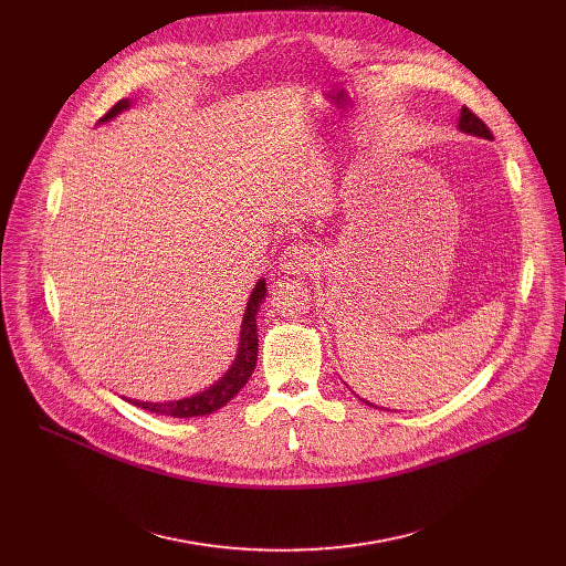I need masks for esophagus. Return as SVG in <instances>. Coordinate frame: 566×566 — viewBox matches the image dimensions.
<instances>
[{
    "label": "esophagus",
    "instance_id": "obj_1",
    "mask_svg": "<svg viewBox=\"0 0 566 566\" xmlns=\"http://www.w3.org/2000/svg\"><path fill=\"white\" fill-rule=\"evenodd\" d=\"M317 264V253L306 241H295L282 255V271L289 275H300L313 271Z\"/></svg>",
    "mask_w": 566,
    "mask_h": 566
}]
</instances>
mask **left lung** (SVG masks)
I'll return each instance as SVG.
<instances>
[{
  "label": "left lung",
  "instance_id": "obj_1",
  "mask_svg": "<svg viewBox=\"0 0 566 566\" xmlns=\"http://www.w3.org/2000/svg\"><path fill=\"white\" fill-rule=\"evenodd\" d=\"M459 127H461V132H465V134H474V136H483V138H493V134H491V129L486 127V123H483L476 114H472V109H468V107L461 109ZM365 402H367V400H365ZM369 406H371V402H369Z\"/></svg>",
  "mask_w": 566,
  "mask_h": 566
}]
</instances>
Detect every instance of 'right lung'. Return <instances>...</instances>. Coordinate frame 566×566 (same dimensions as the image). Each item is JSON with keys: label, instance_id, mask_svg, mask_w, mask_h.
I'll list each match as a JSON object with an SVG mask.
<instances>
[{"label": "right lung", "instance_id": "obj_1", "mask_svg": "<svg viewBox=\"0 0 566 566\" xmlns=\"http://www.w3.org/2000/svg\"><path fill=\"white\" fill-rule=\"evenodd\" d=\"M123 109H129V101H118L103 118L101 123L105 120H112L114 116H118ZM266 295V284L264 280H260L251 293V300H249V306H247V313H244V325H241V336H239V349H237V358L232 363V367L228 369V374L217 382L212 385L210 389L197 394V396H190V398H181V400H170V402H147V400H129L134 402L136 408H143L147 412H154V415H166V417H175V419H190V417H203V415H210L219 408H223L226 402L244 387L255 369V363H258V308L262 304Z\"/></svg>", "mask_w": 566, "mask_h": 566}]
</instances>
